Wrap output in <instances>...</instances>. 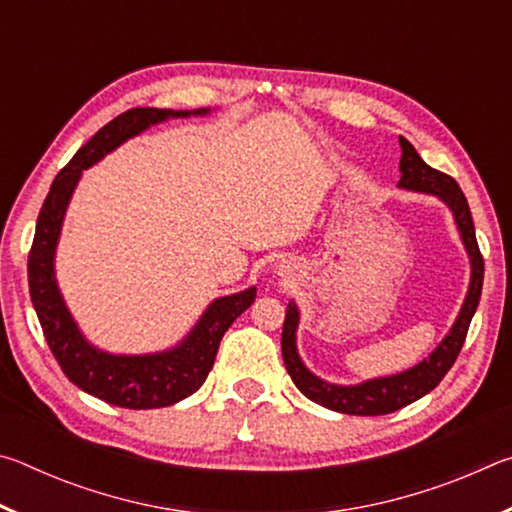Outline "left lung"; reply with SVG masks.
<instances>
[{
	"label": "left lung",
	"mask_w": 512,
	"mask_h": 512,
	"mask_svg": "<svg viewBox=\"0 0 512 512\" xmlns=\"http://www.w3.org/2000/svg\"><path fill=\"white\" fill-rule=\"evenodd\" d=\"M400 149L402 158L397 187L406 189V192L436 196L438 201L452 212L458 237H461L467 259H470V284H467L465 300L461 309H458V316L454 318L452 327H449V332L443 336V341L429 352V357H424L422 361L415 363V366L402 372H395V375L370 377L359 381V384H334V381H327L314 375V372L305 366V361H302L298 352L300 309L296 305V300H291L282 327L284 366H287L289 377L293 379V384L298 386V391L302 395L336 413L386 415L402 409V406H409L411 402L431 393L433 388L440 384V379L447 375V370L454 366L458 352H461L465 343L467 327H470L474 311L479 307L483 289V257L479 253V246H476L474 223L467 198L463 196L456 180L449 178L447 173L431 169L406 137H400Z\"/></svg>",
	"instance_id": "obj_1"
}]
</instances>
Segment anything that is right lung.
<instances>
[{"mask_svg":"<svg viewBox=\"0 0 512 512\" xmlns=\"http://www.w3.org/2000/svg\"><path fill=\"white\" fill-rule=\"evenodd\" d=\"M210 112V108H133L121 112L88 144L81 146L67 167L58 173L38 216L36 237L29 253V293L49 350L54 352L72 384L121 409H162L196 393L210 375L223 334L253 305L257 289L248 287L230 296L214 298L192 329L171 348L144 354L101 350L83 334L58 287L56 250L67 207L83 178V171L119 149L124 142L162 121L207 117Z\"/></svg>","mask_w":512,"mask_h":512,"instance_id":"1","label":"right lung"}]
</instances>
